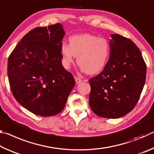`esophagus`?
<instances>
[{
    "label": "esophagus",
    "mask_w": 154,
    "mask_h": 154,
    "mask_svg": "<svg viewBox=\"0 0 154 154\" xmlns=\"http://www.w3.org/2000/svg\"><path fill=\"white\" fill-rule=\"evenodd\" d=\"M82 79H80V78L79 77H75V82H76L77 84H78V83H79L80 82H82Z\"/></svg>",
    "instance_id": "obj_1"
}]
</instances>
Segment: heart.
Listing matches in <instances>:
<instances>
[{
	"label": "heart",
	"instance_id": "heart-1",
	"mask_svg": "<svg viewBox=\"0 0 154 154\" xmlns=\"http://www.w3.org/2000/svg\"><path fill=\"white\" fill-rule=\"evenodd\" d=\"M61 53L66 68H69L77 56V64L83 72L98 73L109 61L111 48L109 41L103 37L90 34H81L69 38V45H61Z\"/></svg>",
	"mask_w": 154,
	"mask_h": 154
}]
</instances>
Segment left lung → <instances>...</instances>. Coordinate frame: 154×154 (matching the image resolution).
Listing matches in <instances>:
<instances>
[{"instance_id":"left-lung-1","label":"left lung","mask_w":154,"mask_h":154,"mask_svg":"<svg viewBox=\"0 0 154 154\" xmlns=\"http://www.w3.org/2000/svg\"><path fill=\"white\" fill-rule=\"evenodd\" d=\"M111 54L103 71L90 79V108L102 118L116 119L131 111L144 87L147 68L133 41L111 35Z\"/></svg>"}]
</instances>
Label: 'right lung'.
Returning a JSON list of instances; mask_svg holds the SVG:
<instances>
[{"label": "right lung", "mask_w": 154, "mask_h": 154, "mask_svg": "<svg viewBox=\"0 0 154 154\" xmlns=\"http://www.w3.org/2000/svg\"><path fill=\"white\" fill-rule=\"evenodd\" d=\"M61 24L38 27L23 37L8 58L7 75L14 98L35 115L49 117L63 110L75 86L62 66Z\"/></svg>", "instance_id": "right-lung-1"}]
</instances>
